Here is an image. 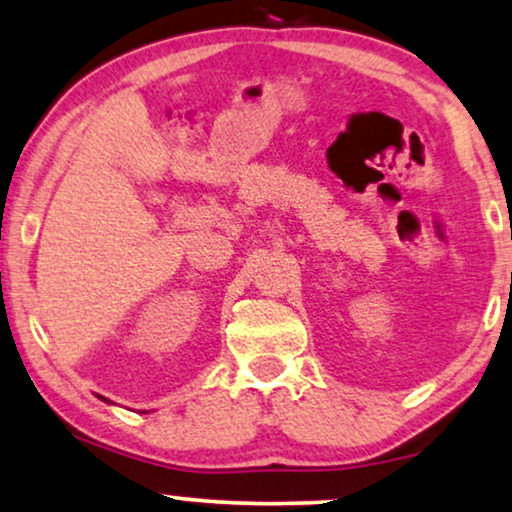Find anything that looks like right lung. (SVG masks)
<instances>
[{
	"label": "right lung",
	"instance_id": "1",
	"mask_svg": "<svg viewBox=\"0 0 512 512\" xmlns=\"http://www.w3.org/2000/svg\"><path fill=\"white\" fill-rule=\"evenodd\" d=\"M98 398H102V395H98ZM102 400H107V398H102Z\"/></svg>",
	"mask_w": 512,
	"mask_h": 512
}]
</instances>
